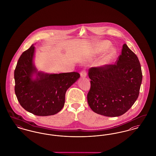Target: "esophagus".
<instances>
[{"mask_svg":"<svg viewBox=\"0 0 156 156\" xmlns=\"http://www.w3.org/2000/svg\"><path fill=\"white\" fill-rule=\"evenodd\" d=\"M80 75H81V76H82V77H83V78H84V77H86L87 75L86 70H85V69L82 70L81 71V73H80Z\"/></svg>","mask_w":156,"mask_h":156,"instance_id":"obj_1","label":"esophagus"}]
</instances>
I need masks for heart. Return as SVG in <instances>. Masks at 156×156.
<instances>
[{
	"instance_id": "b5f03b06",
	"label": "heart",
	"mask_w": 156,
	"mask_h": 156,
	"mask_svg": "<svg viewBox=\"0 0 156 156\" xmlns=\"http://www.w3.org/2000/svg\"><path fill=\"white\" fill-rule=\"evenodd\" d=\"M111 46V43L108 41H102L95 45L92 48V53L94 55H99L106 51ZM116 50L115 48H111L99 61L100 66H106L111 64L112 61L116 55Z\"/></svg>"
}]
</instances>
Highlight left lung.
<instances>
[{
    "instance_id": "left-lung-1",
    "label": "left lung",
    "mask_w": 156,
    "mask_h": 156,
    "mask_svg": "<svg viewBox=\"0 0 156 156\" xmlns=\"http://www.w3.org/2000/svg\"><path fill=\"white\" fill-rule=\"evenodd\" d=\"M116 63L88 70V105L94 112L109 117L121 116L133 106L142 81L139 60L126 44Z\"/></svg>"
}]
</instances>
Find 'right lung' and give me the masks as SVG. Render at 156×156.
Masks as SVG:
<instances>
[{
    "label": "right lung",
    "instance_id": "obj_1",
    "mask_svg": "<svg viewBox=\"0 0 156 156\" xmlns=\"http://www.w3.org/2000/svg\"><path fill=\"white\" fill-rule=\"evenodd\" d=\"M34 46L23 52L15 68V91L18 101L27 111L46 116L59 112L64 107L68 89L80 77L76 72L45 74L37 72L33 64ZM37 74L34 80L32 76Z\"/></svg>",
    "mask_w": 156,
    "mask_h": 156
}]
</instances>
